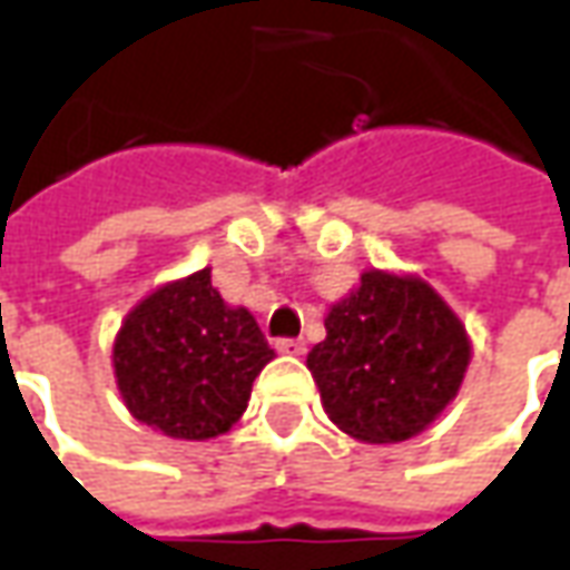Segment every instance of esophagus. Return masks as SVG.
Masks as SVG:
<instances>
[{
    "instance_id": "esophagus-1",
    "label": "esophagus",
    "mask_w": 570,
    "mask_h": 570,
    "mask_svg": "<svg viewBox=\"0 0 570 570\" xmlns=\"http://www.w3.org/2000/svg\"><path fill=\"white\" fill-rule=\"evenodd\" d=\"M274 347H277L281 354H305V342H302V338H277Z\"/></svg>"
}]
</instances>
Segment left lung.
Segmentation results:
<instances>
[{
	"instance_id": "obj_1",
	"label": "left lung",
	"mask_w": 570,
	"mask_h": 570,
	"mask_svg": "<svg viewBox=\"0 0 570 570\" xmlns=\"http://www.w3.org/2000/svg\"><path fill=\"white\" fill-rule=\"evenodd\" d=\"M308 370L326 415L360 442H403L433 424L464 382L470 338L421 277L363 272L326 314Z\"/></svg>"
}]
</instances>
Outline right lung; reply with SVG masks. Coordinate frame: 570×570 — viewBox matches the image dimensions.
Masks as SVG:
<instances>
[{"label":"right lung","mask_w":570,"mask_h":570,"mask_svg":"<svg viewBox=\"0 0 570 570\" xmlns=\"http://www.w3.org/2000/svg\"><path fill=\"white\" fill-rule=\"evenodd\" d=\"M274 357L247 308H228L210 268L164 284L130 311L112 347L130 415L174 440H210L247 409Z\"/></svg>","instance_id":"obj_1"}]
</instances>
